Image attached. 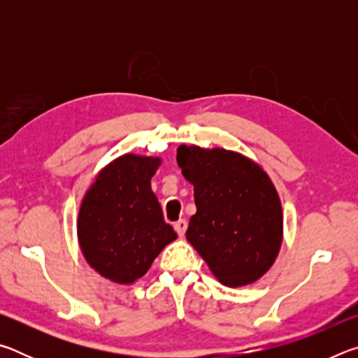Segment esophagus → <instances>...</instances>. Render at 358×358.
<instances>
[{
	"instance_id": "1",
	"label": "esophagus",
	"mask_w": 358,
	"mask_h": 358,
	"mask_svg": "<svg viewBox=\"0 0 358 358\" xmlns=\"http://www.w3.org/2000/svg\"><path fill=\"white\" fill-rule=\"evenodd\" d=\"M173 227H175V230H177V234L180 235V237H183L186 229H187V222H186V220H180L173 224Z\"/></svg>"
}]
</instances>
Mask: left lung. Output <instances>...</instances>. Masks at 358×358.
<instances>
[{"label": "left lung", "instance_id": "obj_1", "mask_svg": "<svg viewBox=\"0 0 358 358\" xmlns=\"http://www.w3.org/2000/svg\"><path fill=\"white\" fill-rule=\"evenodd\" d=\"M177 162L197 207L187 241L224 286L256 282L275 264L282 241L273 181L257 162L224 148L180 145Z\"/></svg>", "mask_w": 358, "mask_h": 358}]
</instances>
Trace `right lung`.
Here are the masks:
<instances>
[{
  "label": "right lung",
  "instance_id": "obj_1",
  "mask_svg": "<svg viewBox=\"0 0 358 358\" xmlns=\"http://www.w3.org/2000/svg\"><path fill=\"white\" fill-rule=\"evenodd\" d=\"M161 157L123 155L96 175L82 199L77 238L83 257L101 276L132 284L177 238L151 191Z\"/></svg>",
  "mask_w": 358,
  "mask_h": 358
}]
</instances>
